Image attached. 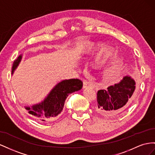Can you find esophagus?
<instances>
[{"mask_svg":"<svg viewBox=\"0 0 155 155\" xmlns=\"http://www.w3.org/2000/svg\"><path fill=\"white\" fill-rule=\"evenodd\" d=\"M92 84H91V82H88L87 81H83V88H86L87 87L91 86Z\"/></svg>","mask_w":155,"mask_h":155,"instance_id":"obj_1","label":"esophagus"}]
</instances>
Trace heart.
<instances>
[{
	"instance_id": "1",
	"label": "heart",
	"mask_w": 155,
	"mask_h": 155,
	"mask_svg": "<svg viewBox=\"0 0 155 155\" xmlns=\"http://www.w3.org/2000/svg\"><path fill=\"white\" fill-rule=\"evenodd\" d=\"M92 47H94V45H92ZM112 54V51L110 50H105L104 51L100 57V63L101 64H105L107 62V61L109 60V58L111 57Z\"/></svg>"
}]
</instances>
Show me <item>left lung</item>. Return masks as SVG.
I'll list each match as a JSON object with an SVG mask.
<instances>
[{"mask_svg":"<svg viewBox=\"0 0 155 155\" xmlns=\"http://www.w3.org/2000/svg\"><path fill=\"white\" fill-rule=\"evenodd\" d=\"M135 90V82L130 77L123 80L107 90L97 92L96 110L105 117H114L129 107Z\"/></svg>","mask_w":155,"mask_h":155,"instance_id":"left-lung-1","label":"left lung"}]
</instances>
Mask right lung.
Listing matches in <instances>:
<instances>
[{
  "label": "right lung",
  "mask_w": 155,
  "mask_h": 155,
  "mask_svg": "<svg viewBox=\"0 0 155 155\" xmlns=\"http://www.w3.org/2000/svg\"><path fill=\"white\" fill-rule=\"evenodd\" d=\"M21 60L19 56L12 66V73L19 65ZM83 82L80 79L73 78L64 80L58 83L43 102L32 106V108H26L28 113L39 122H45L52 120L62 111L65 101L69 94L82 89Z\"/></svg>",
  "instance_id": "obj_1"
}]
</instances>
